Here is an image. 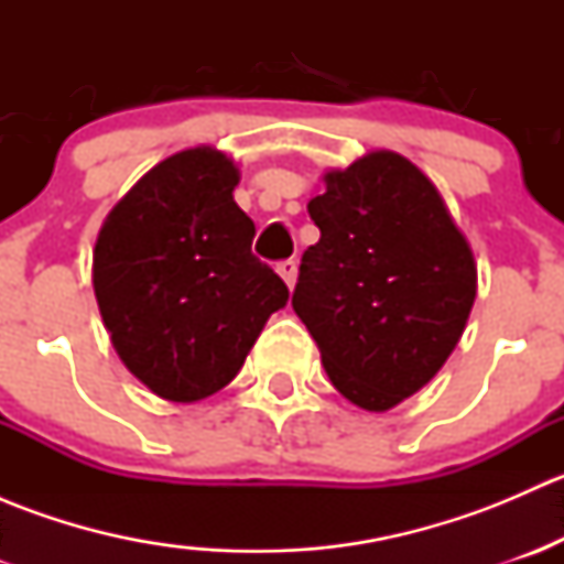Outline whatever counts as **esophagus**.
I'll use <instances>...</instances> for the list:
<instances>
[{"label":"esophagus","instance_id":"34e87169","mask_svg":"<svg viewBox=\"0 0 564 564\" xmlns=\"http://www.w3.org/2000/svg\"><path fill=\"white\" fill-rule=\"evenodd\" d=\"M278 275H281L283 281H286V286L292 289L294 281H297V261H294V259L281 261V264H278Z\"/></svg>","mask_w":564,"mask_h":564}]
</instances>
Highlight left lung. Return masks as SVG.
<instances>
[{
  "label": "left lung",
  "mask_w": 564,
  "mask_h": 564,
  "mask_svg": "<svg viewBox=\"0 0 564 564\" xmlns=\"http://www.w3.org/2000/svg\"><path fill=\"white\" fill-rule=\"evenodd\" d=\"M294 314L333 388L388 412L431 382L464 335L477 264L445 198L409 158L373 150L324 172Z\"/></svg>",
  "instance_id": "left-lung-1"
}]
</instances>
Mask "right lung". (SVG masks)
<instances>
[{
  "mask_svg": "<svg viewBox=\"0 0 564 564\" xmlns=\"http://www.w3.org/2000/svg\"><path fill=\"white\" fill-rule=\"evenodd\" d=\"M240 169L215 147L169 155L108 213L93 286L119 360L155 395L193 403L240 373L289 289L250 253Z\"/></svg>",
  "mask_w": 564,
  "mask_h": 564,
  "instance_id": "right-lung-1",
  "label": "right lung"
}]
</instances>
